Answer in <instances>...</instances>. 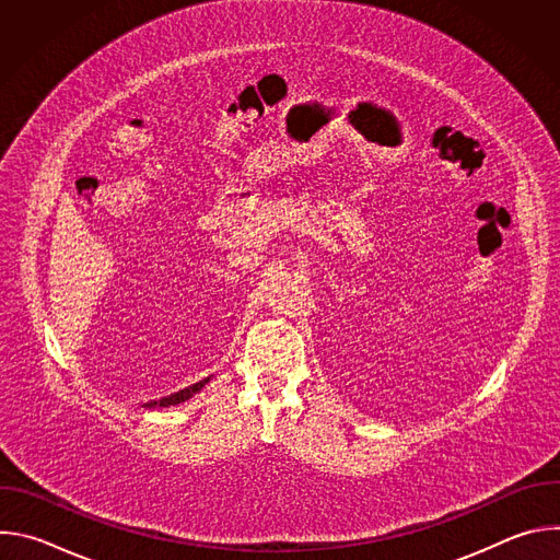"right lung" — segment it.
<instances>
[{"instance_id":"right-lung-1","label":"right lung","mask_w":560,"mask_h":560,"mask_svg":"<svg viewBox=\"0 0 560 560\" xmlns=\"http://www.w3.org/2000/svg\"><path fill=\"white\" fill-rule=\"evenodd\" d=\"M208 381H210V376L203 378V381H199V383H195V385H190V387H184V389H179V392H175V394H171V396L159 398V401H150V404H145L143 408H171V406H179V404L188 401V398H192L197 392H201V387H203Z\"/></svg>"}]
</instances>
